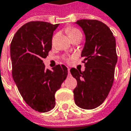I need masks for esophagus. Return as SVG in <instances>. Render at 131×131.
I'll list each match as a JSON object with an SVG mask.
<instances>
[{
    "instance_id": "1",
    "label": "esophagus",
    "mask_w": 131,
    "mask_h": 131,
    "mask_svg": "<svg viewBox=\"0 0 131 131\" xmlns=\"http://www.w3.org/2000/svg\"><path fill=\"white\" fill-rule=\"evenodd\" d=\"M68 76L71 77V74H70V69L68 68Z\"/></svg>"
}]
</instances>
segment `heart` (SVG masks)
Masks as SVG:
<instances>
[{
    "label": "heart",
    "instance_id": "heart-1",
    "mask_svg": "<svg viewBox=\"0 0 131 131\" xmlns=\"http://www.w3.org/2000/svg\"><path fill=\"white\" fill-rule=\"evenodd\" d=\"M76 35H81V33L77 29H72L69 31V36H76Z\"/></svg>",
    "mask_w": 131,
    "mask_h": 131
}]
</instances>
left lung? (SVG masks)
I'll list each match as a JSON object with an SVG mask.
<instances>
[{"instance_id": "8db88e82", "label": "left lung", "mask_w": 131, "mask_h": 131, "mask_svg": "<svg viewBox=\"0 0 131 131\" xmlns=\"http://www.w3.org/2000/svg\"><path fill=\"white\" fill-rule=\"evenodd\" d=\"M76 24L85 34L81 57L85 69L84 71L70 69L77 81L74 101L80 108L93 110L105 100L114 82L117 62L115 37L110 28L98 20L80 19Z\"/></svg>"}]
</instances>
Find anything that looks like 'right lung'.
Listing matches in <instances>:
<instances>
[{
  "mask_svg": "<svg viewBox=\"0 0 131 131\" xmlns=\"http://www.w3.org/2000/svg\"><path fill=\"white\" fill-rule=\"evenodd\" d=\"M59 24L30 21L16 32L10 44L13 77L27 104L39 112L54 107V94L67 77L65 66L45 69L43 58L52 48V38Z\"/></svg>",
  "mask_w": 131,
  "mask_h": 131,
  "instance_id": "obj_1",
  "label": "right lung"
}]
</instances>
